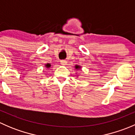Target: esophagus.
<instances>
[{
  "label": "esophagus",
  "mask_w": 135,
  "mask_h": 135,
  "mask_svg": "<svg viewBox=\"0 0 135 135\" xmlns=\"http://www.w3.org/2000/svg\"><path fill=\"white\" fill-rule=\"evenodd\" d=\"M61 65H62V66H65L66 65V60H62V61H61Z\"/></svg>",
  "instance_id": "esophagus-1"
}]
</instances>
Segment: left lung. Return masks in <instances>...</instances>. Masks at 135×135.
<instances>
[{
  "mask_svg": "<svg viewBox=\"0 0 135 135\" xmlns=\"http://www.w3.org/2000/svg\"><path fill=\"white\" fill-rule=\"evenodd\" d=\"M74 67H75V69H76V70H81V66H80V65H76L75 66H74ZM77 76H78V74Z\"/></svg>",
  "mask_w": 135,
  "mask_h": 135,
  "instance_id": "left-lung-1",
  "label": "left lung"
}]
</instances>
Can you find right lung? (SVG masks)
<instances>
[{"instance_id": "1", "label": "right lung", "mask_w": 135, "mask_h": 135, "mask_svg": "<svg viewBox=\"0 0 135 135\" xmlns=\"http://www.w3.org/2000/svg\"><path fill=\"white\" fill-rule=\"evenodd\" d=\"M45 67L47 68V69H50V68L51 67V64H50V63L45 64Z\"/></svg>"}]
</instances>
